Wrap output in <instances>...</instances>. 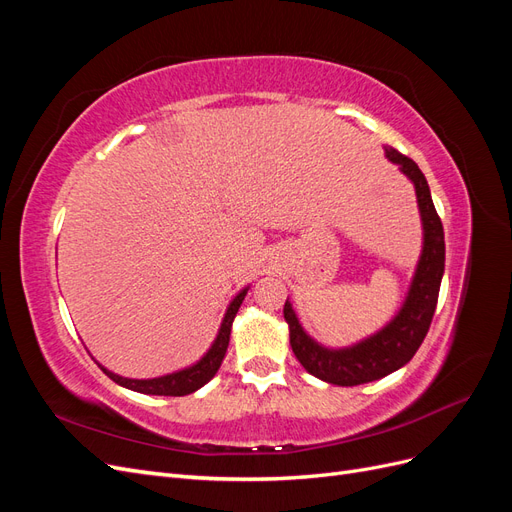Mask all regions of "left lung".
Segmentation results:
<instances>
[{"instance_id": "left-lung-1", "label": "left lung", "mask_w": 512, "mask_h": 512, "mask_svg": "<svg viewBox=\"0 0 512 512\" xmlns=\"http://www.w3.org/2000/svg\"><path fill=\"white\" fill-rule=\"evenodd\" d=\"M386 158L399 166L416 190L418 211L423 220V252L412 277L408 297L399 314L382 331L350 348L331 350L316 344L299 324L292 305L286 301L284 318L290 329V346L309 374L337 386H356L374 382L404 367L416 354L429 331L438 305V292L444 273V228L433 207L431 192L421 168L404 153L384 147Z\"/></svg>"}]
</instances>
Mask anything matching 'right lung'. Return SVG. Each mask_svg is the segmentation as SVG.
Segmentation results:
<instances>
[{"mask_svg":"<svg viewBox=\"0 0 512 512\" xmlns=\"http://www.w3.org/2000/svg\"><path fill=\"white\" fill-rule=\"evenodd\" d=\"M247 288H243L232 303L228 305L224 320H222V327L218 337H215L213 346L209 348V352L200 359L196 365L192 367H185L181 371H175V374H168V376H160V378H151V380H132V378H123L113 374V371L104 369V374L111 378L113 382H117L119 386H126L130 391L136 393H145V395H170V397H183V395H190L194 391H198L200 386H205L215 374H218V369L224 361V354L230 342V327H232V320H235L239 307L245 299Z\"/></svg>","mask_w":512,"mask_h":512,"instance_id":"right-lung-1","label":"right lung"}]
</instances>
